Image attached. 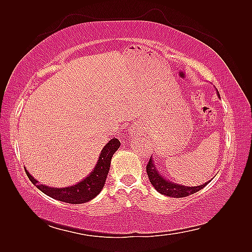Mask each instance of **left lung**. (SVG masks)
<instances>
[{
    "label": "left lung",
    "instance_id": "1",
    "mask_svg": "<svg viewBox=\"0 0 252 252\" xmlns=\"http://www.w3.org/2000/svg\"><path fill=\"white\" fill-rule=\"evenodd\" d=\"M216 90H217L218 96L220 97L218 89ZM146 170H147V174H148L151 185L155 187L157 191L161 194H164L167 196H172V197H183V196L193 194L199 191V190L203 189L205 186H207V184H209L211 182V180H209L208 182L204 183L203 185L191 186V187L184 186L182 184H177V183L167 180L162 173H159L158 169L157 168V166L155 164V159L152 158L149 159Z\"/></svg>",
    "mask_w": 252,
    "mask_h": 252
}]
</instances>
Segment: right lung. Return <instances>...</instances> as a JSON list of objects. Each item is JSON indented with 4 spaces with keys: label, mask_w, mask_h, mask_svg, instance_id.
I'll use <instances>...</instances> for the list:
<instances>
[{
    "label": "right lung",
    "mask_w": 252,
    "mask_h": 252,
    "mask_svg": "<svg viewBox=\"0 0 252 252\" xmlns=\"http://www.w3.org/2000/svg\"><path fill=\"white\" fill-rule=\"evenodd\" d=\"M120 145L121 143L118 139H111L101 150V154L98 156L97 162L93 171L86 178L71 186L57 188L44 185L39 183V181H36L26 168L25 171L32 184L36 186V188H39L43 193L52 197V199L69 204L87 203L94 199L102 191L110 169L112 156L120 148Z\"/></svg>",
    "instance_id": "add662e5"
}]
</instances>
